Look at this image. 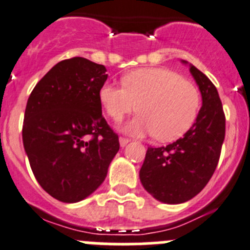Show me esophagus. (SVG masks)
<instances>
[{
	"mask_svg": "<svg viewBox=\"0 0 250 250\" xmlns=\"http://www.w3.org/2000/svg\"><path fill=\"white\" fill-rule=\"evenodd\" d=\"M128 143H129V139H127V138H122V137H121V138H120V146H122V148H125V146H127Z\"/></svg>",
	"mask_w": 250,
	"mask_h": 250,
	"instance_id": "34e87169",
	"label": "esophagus"
}]
</instances>
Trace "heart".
I'll return each mask as SVG.
<instances>
[{
	"label": "heart",
	"instance_id": "obj_1",
	"mask_svg": "<svg viewBox=\"0 0 250 250\" xmlns=\"http://www.w3.org/2000/svg\"><path fill=\"white\" fill-rule=\"evenodd\" d=\"M122 86L104 83L99 90L101 106L113 121L138 111L122 127L132 136H153L160 142L180 138L199 114V88L167 67H144L125 74Z\"/></svg>",
	"mask_w": 250,
	"mask_h": 250
}]
</instances>
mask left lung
I'll list each match as a JSON object with an SVG mask.
<instances>
[{"mask_svg":"<svg viewBox=\"0 0 250 250\" xmlns=\"http://www.w3.org/2000/svg\"><path fill=\"white\" fill-rule=\"evenodd\" d=\"M183 64H188L181 60ZM201 92L202 106L192 127L174 143L148 148L139 179L163 204L178 205L195 197L209 181L225 141L226 118L217 88L204 72L188 64Z\"/></svg>","mask_w":250,"mask_h":250,"instance_id":"obj_1","label":"left lung"}]
</instances>
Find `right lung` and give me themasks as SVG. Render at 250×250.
<instances>
[{
	"mask_svg": "<svg viewBox=\"0 0 250 250\" xmlns=\"http://www.w3.org/2000/svg\"><path fill=\"white\" fill-rule=\"evenodd\" d=\"M106 71L85 58L62 60L28 99L22 129L25 154L39 185L65 204L95 192L120 150L99 100Z\"/></svg>",
	"mask_w": 250,
	"mask_h": 250,
	"instance_id": "right-lung-1",
	"label": "right lung"
}]
</instances>
